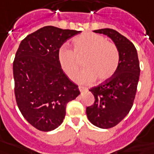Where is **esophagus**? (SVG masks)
Listing matches in <instances>:
<instances>
[{"instance_id": "obj_1", "label": "esophagus", "mask_w": 154, "mask_h": 154, "mask_svg": "<svg viewBox=\"0 0 154 154\" xmlns=\"http://www.w3.org/2000/svg\"><path fill=\"white\" fill-rule=\"evenodd\" d=\"M78 88H79L81 92H83L84 91H86V90H87V88H86V87H83V86H79Z\"/></svg>"}]
</instances>
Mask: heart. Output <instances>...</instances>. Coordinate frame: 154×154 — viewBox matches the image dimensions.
Listing matches in <instances>:
<instances>
[{
    "label": "heart",
    "mask_w": 154,
    "mask_h": 154,
    "mask_svg": "<svg viewBox=\"0 0 154 154\" xmlns=\"http://www.w3.org/2000/svg\"><path fill=\"white\" fill-rule=\"evenodd\" d=\"M73 50L63 45L58 53V60L62 70L69 78H73L79 67V60L84 57L85 67L75 77L82 84L93 82L95 79L103 82L112 77L119 65L120 55L117 45L107 42L103 36L86 32L74 37Z\"/></svg>",
    "instance_id": "heart-1"
}]
</instances>
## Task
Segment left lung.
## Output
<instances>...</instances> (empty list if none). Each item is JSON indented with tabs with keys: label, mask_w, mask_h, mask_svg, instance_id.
I'll return each instance as SVG.
<instances>
[{
	"label": "left lung",
	"mask_w": 154,
	"mask_h": 154,
	"mask_svg": "<svg viewBox=\"0 0 154 154\" xmlns=\"http://www.w3.org/2000/svg\"><path fill=\"white\" fill-rule=\"evenodd\" d=\"M112 40L119 51L120 60L112 77L90 89L94 103L86 108L88 120L97 127L108 129L118 125L133 105L140 73L137 51L133 43L110 28L94 30Z\"/></svg>",
	"instance_id": "obj_1"
}]
</instances>
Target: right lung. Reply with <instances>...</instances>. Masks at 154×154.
<instances>
[{
  "label": "right lung",
  "mask_w": 154,
  "mask_h": 154,
  "mask_svg": "<svg viewBox=\"0 0 154 154\" xmlns=\"http://www.w3.org/2000/svg\"><path fill=\"white\" fill-rule=\"evenodd\" d=\"M80 31L45 26L23 40L13 63L14 94L23 118L37 130L50 131L63 122L67 103L80 94L63 71L60 48Z\"/></svg>",
  "instance_id": "obj_1"
}]
</instances>
